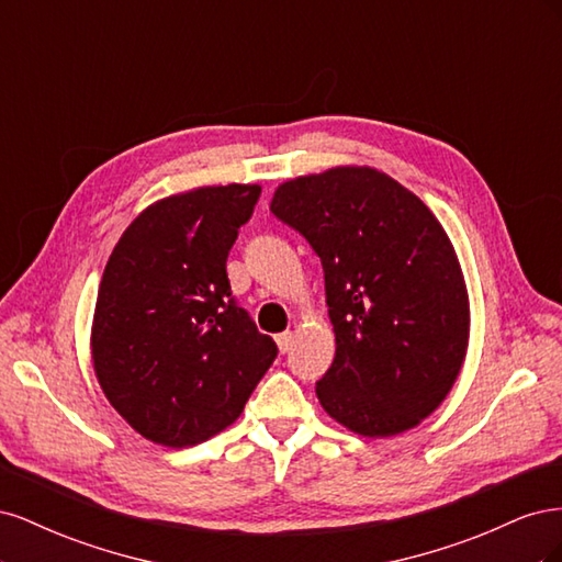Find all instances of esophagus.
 <instances>
[{"label": "esophagus", "mask_w": 562, "mask_h": 562, "mask_svg": "<svg viewBox=\"0 0 562 562\" xmlns=\"http://www.w3.org/2000/svg\"><path fill=\"white\" fill-rule=\"evenodd\" d=\"M293 339H295L293 330H285V333L277 335V345H279L281 351H288V349H291V345H293Z\"/></svg>", "instance_id": "34e87169"}]
</instances>
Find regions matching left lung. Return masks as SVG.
I'll return each instance as SVG.
<instances>
[{"instance_id": "obj_1", "label": "left lung", "mask_w": 562, "mask_h": 562, "mask_svg": "<svg viewBox=\"0 0 562 562\" xmlns=\"http://www.w3.org/2000/svg\"><path fill=\"white\" fill-rule=\"evenodd\" d=\"M269 211L323 265L335 359L316 396L335 422L389 438L446 401L469 347L454 246L419 196L370 166L285 180Z\"/></svg>"}]
</instances>
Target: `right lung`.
I'll return each mask as SVG.
<instances>
[{
	"mask_svg": "<svg viewBox=\"0 0 562 562\" xmlns=\"http://www.w3.org/2000/svg\"><path fill=\"white\" fill-rule=\"evenodd\" d=\"M260 184H209L147 206L98 288L91 361L110 405L143 438L190 448L239 419L277 345L236 307L227 255Z\"/></svg>",
	"mask_w": 562,
	"mask_h": 562,
	"instance_id": "obj_1",
	"label": "right lung"
}]
</instances>
